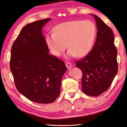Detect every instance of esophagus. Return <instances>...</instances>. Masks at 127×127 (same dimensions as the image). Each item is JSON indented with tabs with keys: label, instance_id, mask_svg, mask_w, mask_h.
Returning a JSON list of instances; mask_svg holds the SVG:
<instances>
[{
	"label": "esophagus",
	"instance_id": "1",
	"mask_svg": "<svg viewBox=\"0 0 127 127\" xmlns=\"http://www.w3.org/2000/svg\"><path fill=\"white\" fill-rule=\"evenodd\" d=\"M65 65L66 66V68H67L68 69H69L71 68L73 66V64L70 63H69V62H66Z\"/></svg>",
	"mask_w": 127,
	"mask_h": 127
}]
</instances>
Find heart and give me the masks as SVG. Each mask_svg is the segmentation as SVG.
<instances>
[{"instance_id":"obj_1","label":"heart","mask_w":127,"mask_h":127,"mask_svg":"<svg viewBox=\"0 0 127 127\" xmlns=\"http://www.w3.org/2000/svg\"><path fill=\"white\" fill-rule=\"evenodd\" d=\"M95 35V26L91 21H68L55 26L54 33L46 36V42L56 57L61 56L67 45L68 57H83L91 51Z\"/></svg>"}]
</instances>
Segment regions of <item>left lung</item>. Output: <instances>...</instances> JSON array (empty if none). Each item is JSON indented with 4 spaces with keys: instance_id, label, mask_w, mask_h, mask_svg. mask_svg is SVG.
<instances>
[{
    "instance_id": "obj_1",
    "label": "left lung",
    "mask_w": 127,
    "mask_h": 127,
    "mask_svg": "<svg viewBox=\"0 0 127 127\" xmlns=\"http://www.w3.org/2000/svg\"><path fill=\"white\" fill-rule=\"evenodd\" d=\"M97 25V37L91 51L76 63L82 72V87L85 94L97 96L110 87L118 69L114 35L99 17L92 15Z\"/></svg>"
}]
</instances>
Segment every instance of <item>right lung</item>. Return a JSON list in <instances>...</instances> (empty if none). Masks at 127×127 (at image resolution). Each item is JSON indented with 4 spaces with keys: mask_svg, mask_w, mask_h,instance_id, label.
Here are the masks:
<instances>
[{
    "mask_svg": "<svg viewBox=\"0 0 127 127\" xmlns=\"http://www.w3.org/2000/svg\"><path fill=\"white\" fill-rule=\"evenodd\" d=\"M51 20L29 23L21 30L13 44L10 69L18 91L40 104L54 101L61 91L66 70L64 62L49 54L42 29Z\"/></svg>",
    "mask_w": 127,
    "mask_h": 127,
    "instance_id": "obj_1",
    "label": "right lung"
}]
</instances>
